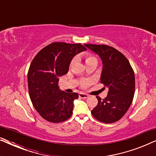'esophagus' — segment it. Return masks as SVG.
I'll use <instances>...</instances> for the list:
<instances>
[{
	"instance_id": "1",
	"label": "esophagus",
	"mask_w": 156,
	"mask_h": 156,
	"mask_svg": "<svg viewBox=\"0 0 156 156\" xmlns=\"http://www.w3.org/2000/svg\"><path fill=\"white\" fill-rule=\"evenodd\" d=\"M79 97H80V98H82V99H87V97H89V95H87V94H84V93H80Z\"/></svg>"
}]
</instances>
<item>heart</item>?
<instances>
[{
	"instance_id": "heart-1",
	"label": "heart",
	"mask_w": 156,
	"mask_h": 156,
	"mask_svg": "<svg viewBox=\"0 0 156 156\" xmlns=\"http://www.w3.org/2000/svg\"><path fill=\"white\" fill-rule=\"evenodd\" d=\"M94 60H97V58L94 56H93V55H85V62H86V63H88L89 62H91V61H94ZM74 61H75V58H73L72 59V61L70 62V64H69V66L71 67V66L73 65ZM91 82V81L89 80H86V81H84V82H82L81 83V86L82 87H87V85H88L89 83Z\"/></svg>"
}]
</instances>
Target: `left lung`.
<instances>
[{
	"label": "left lung",
	"instance_id": "left-lung-1",
	"mask_svg": "<svg viewBox=\"0 0 156 156\" xmlns=\"http://www.w3.org/2000/svg\"><path fill=\"white\" fill-rule=\"evenodd\" d=\"M84 45L101 57L103 62L101 83L108 88L106 98L101 99L97 97L98 104L91 111V114L102 123H114L124 116L133 101L135 93L133 69L126 57L113 47Z\"/></svg>",
	"mask_w": 156,
	"mask_h": 156
}]
</instances>
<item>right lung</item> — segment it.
I'll return each mask as SVG.
<instances>
[{
  "instance_id": "obj_1",
  "label": "right lung",
  "mask_w": 156,
  "mask_h": 156,
  "mask_svg": "<svg viewBox=\"0 0 156 156\" xmlns=\"http://www.w3.org/2000/svg\"><path fill=\"white\" fill-rule=\"evenodd\" d=\"M86 50L80 43L52 42L32 61L27 73L30 98L36 111L48 121L63 122L72 116L73 101L79 95L59 91L58 78L67 73L72 59Z\"/></svg>"
}]
</instances>
